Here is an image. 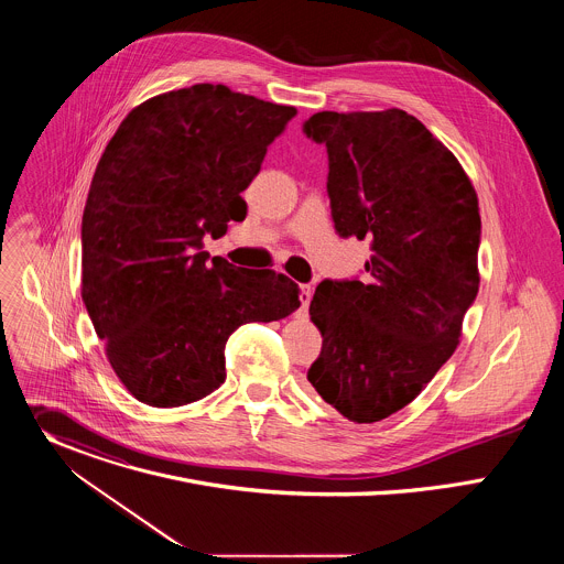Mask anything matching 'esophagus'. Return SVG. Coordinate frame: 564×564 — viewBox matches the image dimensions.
Masks as SVG:
<instances>
[{
  "label": "esophagus",
  "instance_id": "1",
  "mask_svg": "<svg viewBox=\"0 0 564 564\" xmlns=\"http://www.w3.org/2000/svg\"><path fill=\"white\" fill-rule=\"evenodd\" d=\"M299 299H301L299 312H301V314H307V307H310V301H312V285H301Z\"/></svg>",
  "mask_w": 564,
  "mask_h": 564
}]
</instances>
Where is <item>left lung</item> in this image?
<instances>
[{"mask_svg":"<svg viewBox=\"0 0 564 564\" xmlns=\"http://www.w3.org/2000/svg\"><path fill=\"white\" fill-rule=\"evenodd\" d=\"M303 133L328 149L337 234L372 252L364 279L316 285L310 318L324 344L307 381L350 422H381L459 341L479 285L477 196L457 158L401 109L321 111Z\"/></svg>","mask_w":564,"mask_h":564,"instance_id":"left-lung-1","label":"left lung"}]
</instances>
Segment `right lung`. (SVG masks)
<instances>
[{"label": "right lung", "instance_id": "add662e5", "mask_svg": "<svg viewBox=\"0 0 564 564\" xmlns=\"http://www.w3.org/2000/svg\"><path fill=\"white\" fill-rule=\"evenodd\" d=\"M294 107L194 85L135 107L109 140L83 216V301L127 390L176 409L225 381V344L250 321L294 312L299 285L203 252Z\"/></svg>", "mask_w": 564, "mask_h": 564}]
</instances>
